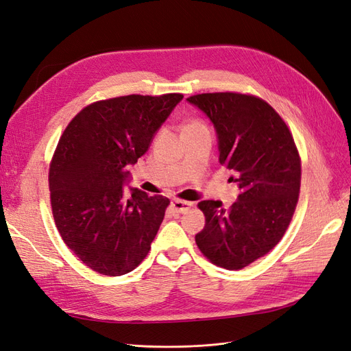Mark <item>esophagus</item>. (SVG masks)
Listing matches in <instances>:
<instances>
[{"mask_svg": "<svg viewBox=\"0 0 351 351\" xmlns=\"http://www.w3.org/2000/svg\"><path fill=\"white\" fill-rule=\"evenodd\" d=\"M193 206L191 202H186V200H173L171 208L176 213H186L190 210V208Z\"/></svg>", "mask_w": 351, "mask_h": 351, "instance_id": "obj_1", "label": "esophagus"}]
</instances>
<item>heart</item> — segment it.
Returning a JSON list of instances; mask_svg holds the SVG:
<instances>
[{"label":"heart","instance_id":"b5f03b06","mask_svg":"<svg viewBox=\"0 0 351 351\" xmlns=\"http://www.w3.org/2000/svg\"><path fill=\"white\" fill-rule=\"evenodd\" d=\"M196 126H202V123L199 122V120H196V119H193V120H189V122L184 125V128H183V130L184 129H190V128H196Z\"/></svg>","mask_w":351,"mask_h":351}]
</instances>
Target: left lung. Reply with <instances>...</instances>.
Segmentation results:
<instances>
[{
    "label": "left lung",
    "instance_id": "left-lung-1",
    "mask_svg": "<svg viewBox=\"0 0 351 351\" xmlns=\"http://www.w3.org/2000/svg\"><path fill=\"white\" fill-rule=\"evenodd\" d=\"M187 101L210 119L219 162L237 174L231 178L239 187L229 209L221 200L197 204L206 223L196 244L215 265L241 270L283 238L299 199L300 156L285 120L256 95L203 93Z\"/></svg>",
    "mask_w": 351,
    "mask_h": 351
}]
</instances>
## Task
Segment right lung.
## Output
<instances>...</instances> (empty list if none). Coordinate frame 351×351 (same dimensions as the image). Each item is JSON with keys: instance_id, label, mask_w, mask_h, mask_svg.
<instances>
[{"instance_id": "1", "label": "right lung", "mask_w": 351, "mask_h": 351, "mask_svg": "<svg viewBox=\"0 0 351 351\" xmlns=\"http://www.w3.org/2000/svg\"><path fill=\"white\" fill-rule=\"evenodd\" d=\"M183 94H130L84 107L65 128L49 167L51 206L66 247L104 276H122L151 250L170 200L132 189L126 167L148 151Z\"/></svg>"}]
</instances>
